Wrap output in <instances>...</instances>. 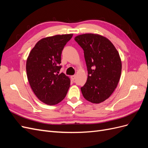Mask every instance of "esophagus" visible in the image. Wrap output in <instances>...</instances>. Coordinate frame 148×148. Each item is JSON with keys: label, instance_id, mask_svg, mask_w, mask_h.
Wrapping results in <instances>:
<instances>
[{"label": "esophagus", "instance_id": "1", "mask_svg": "<svg viewBox=\"0 0 148 148\" xmlns=\"http://www.w3.org/2000/svg\"><path fill=\"white\" fill-rule=\"evenodd\" d=\"M70 78H71V80H72V81H74L75 78H76V76L75 75H71Z\"/></svg>", "mask_w": 148, "mask_h": 148}]
</instances>
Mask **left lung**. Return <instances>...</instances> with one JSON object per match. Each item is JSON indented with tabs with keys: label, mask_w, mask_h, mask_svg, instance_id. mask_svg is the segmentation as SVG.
<instances>
[{
	"label": "left lung",
	"mask_w": 148,
	"mask_h": 148,
	"mask_svg": "<svg viewBox=\"0 0 148 148\" xmlns=\"http://www.w3.org/2000/svg\"><path fill=\"white\" fill-rule=\"evenodd\" d=\"M84 51L88 70L86 83L81 88L87 101L99 104L110 96L117 88L122 72V62L117 49L106 37L83 34L75 38Z\"/></svg>",
	"instance_id": "1"
}]
</instances>
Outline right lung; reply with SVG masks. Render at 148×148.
I'll return each mask as SVG.
<instances>
[{
  "instance_id": "obj_1",
  "label": "right lung",
  "mask_w": 148,
  "mask_h": 148,
  "mask_svg": "<svg viewBox=\"0 0 148 148\" xmlns=\"http://www.w3.org/2000/svg\"><path fill=\"white\" fill-rule=\"evenodd\" d=\"M73 34L43 38L36 44L26 60V69L30 86L38 99L50 106L63 100L70 86V79L64 73L61 53Z\"/></svg>"
}]
</instances>
